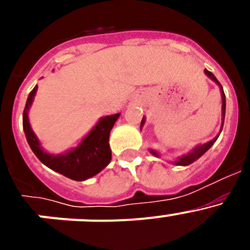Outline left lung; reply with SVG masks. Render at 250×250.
Instances as JSON below:
<instances>
[{"label":"left lung","mask_w":250,"mask_h":250,"mask_svg":"<svg viewBox=\"0 0 250 250\" xmlns=\"http://www.w3.org/2000/svg\"><path fill=\"white\" fill-rule=\"evenodd\" d=\"M205 75H207L210 80H213L214 83H216V85L219 86L220 89V94H222V126H220V131L219 134L215 136V138L213 139V140L208 141V143H205V144H199L196 145L194 149H191L190 151L187 152V154H184V155L179 156L178 159H176L175 161H173V164L175 165H180V167H187V165L191 164V163H194L195 160H198V159L200 158V156L203 155V154H205V152L208 151V150L210 149L211 146H213V144L216 141V139L219 138L220 132H222V129H223V125H224V118H225V94H224V90H223V86L220 85V83L218 80H216V77L214 76L213 74H211L210 71H208V70H204ZM145 124V118H143V120H141V124H140V130L143 129V126H144ZM150 152H151L152 155L156 156V158H160V154H159L156 150H152L150 149L149 150Z\"/></svg>","instance_id":"8db88e82"}]
</instances>
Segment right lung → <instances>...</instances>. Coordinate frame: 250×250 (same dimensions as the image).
Instances as JSON below:
<instances>
[{"instance_id":"obj_1","label":"right lung","mask_w":250,"mask_h":250,"mask_svg":"<svg viewBox=\"0 0 250 250\" xmlns=\"http://www.w3.org/2000/svg\"><path fill=\"white\" fill-rule=\"evenodd\" d=\"M36 92L37 85L30 92L26 101L23 110V131L31 150L39 160L51 170L76 182L87 180L105 169L111 161V149L109 145L110 131L120 114L101 118L77 146L67 150L63 154H50L42 149L28 119V110L34 103Z\"/></svg>"}]
</instances>
